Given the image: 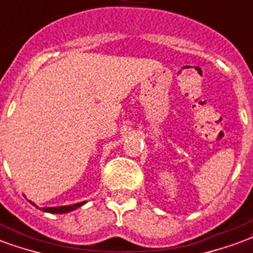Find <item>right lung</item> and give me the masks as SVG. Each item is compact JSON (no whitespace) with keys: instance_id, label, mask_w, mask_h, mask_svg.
I'll use <instances>...</instances> for the list:
<instances>
[{"instance_id":"1","label":"right lung","mask_w":253,"mask_h":253,"mask_svg":"<svg viewBox=\"0 0 253 253\" xmlns=\"http://www.w3.org/2000/svg\"><path fill=\"white\" fill-rule=\"evenodd\" d=\"M32 203V201H30ZM34 207H37L34 203H32ZM85 204V201L83 203H77V204H72V206H62V207H52V208H42L43 212H49V213H66V212H70V211H75L77 208H80L81 206Z\"/></svg>"}]
</instances>
